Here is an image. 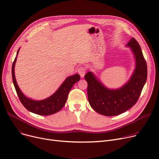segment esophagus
<instances>
[{"label": "esophagus", "mask_w": 159, "mask_h": 159, "mask_svg": "<svg viewBox=\"0 0 159 159\" xmlns=\"http://www.w3.org/2000/svg\"><path fill=\"white\" fill-rule=\"evenodd\" d=\"M77 70H78L79 74L80 75V77H81L82 78L84 77V75L86 74V69L84 68V67H83V66L80 67V68H79Z\"/></svg>", "instance_id": "esophagus-1"}]
</instances>
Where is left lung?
<instances>
[{"label": "left lung", "instance_id": "obj_1", "mask_svg": "<svg viewBox=\"0 0 159 159\" xmlns=\"http://www.w3.org/2000/svg\"><path fill=\"white\" fill-rule=\"evenodd\" d=\"M126 46L131 48L136 64L131 78L122 87L108 89L91 71L84 76L88 82L89 103L95 111L101 115L115 116L130 109L137 102L146 82L147 65L139 44L132 38Z\"/></svg>", "mask_w": 159, "mask_h": 159}]
</instances>
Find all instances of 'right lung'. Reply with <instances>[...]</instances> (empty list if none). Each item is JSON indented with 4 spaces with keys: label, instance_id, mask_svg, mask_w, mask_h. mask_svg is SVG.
Wrapping results in <instances>:
<instances>
[{
    "label": "right lung",
    "instance_id": "right-lung-1",
    "mask_svg": "<svg viewBox=\"0 0 159 159\" xmlns=\"http://www.w3.org/2000/svg\"><path fill=\"white\" fill-rule=\"evenodd\" d=\"M19 49L20 48L18 49L16 57L13 61L11 73L13 84L20 101L28 111L37 115H49L59 111L65 105L70 91L75 83L80 80V75L79 74H75L66 78L56 92L49 97L42 101L32 100L26 97L22 93L16 82L15 77V65Z\"/></svg>",
    "mask_w": 159,
    "mask_h": 159
}]
</instances>
